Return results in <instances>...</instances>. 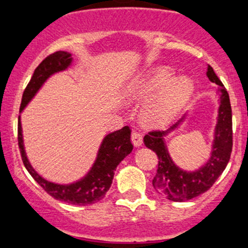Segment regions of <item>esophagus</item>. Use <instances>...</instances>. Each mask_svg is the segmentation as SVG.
Instances as JSON below:
<instances>
[{
    "mask_svg": "<svg viewBox=\"0 0 248 248\" xmlns=\"http://www.w3.org/2000/svg\"><path fill=\"white\" fill-rule=\"evenodd\" d=\"M142 134L140 132H137V130H133L132 132V142L135 147H139L142 145Z\"/></svg>",
    "mask_w": 248,
    "mask_h": 248,
    "instance_id": "esophagus-1",
    "label": "esophagus"
}]
</instances>
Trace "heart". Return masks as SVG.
Wrapping results in <instances>:
<instances>
[{"label": "heart", "instance_id": "obj_1", "mask_svg": "<svg viewBox=\"0 0 248 248\" xmlns=\"http://www.w3.org/2000/svg\"><path fill=\"white\" fill-rule=\"evenodd\" d=\"M170 67H154L135 78L127 87L124 97L128 101L145 100L142 115L151 124L164 122L178 114L195 91L192 78L186 75L174 78Z\"/></svg>", "mask_w": 248, "mask_h": 248}]
</instances>
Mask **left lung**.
Wrapping results in <instances>:
<instances>
[{
  "mask_svg": "<svg viewBox=\"0 0 248 248\" xmlns=\"http://www.w3.org/2000/svg\"><path fill=\"white\" fill-rule=\"evenodd\" d=\"M207 78L211 82L219 86L220 92V107L214 133L213 148L207 164L195 172H186L174 164L168 154L164 137L184 121L185 115L166 132L152 130L143 138V142L147 148L155 152L159 159L156 174L153 179L154 188L172 201L181 202L193 199L208 190L224 172L232 153L233 130L230 96L211 66L207 68Z\"/></svg>",
  "mask_w": 248,
  "mask_h": 248,
  "instance_id": "obj_1",
  "label": "left lung"
}]
</instances>
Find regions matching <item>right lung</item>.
<instances>
[{
  "instance_id": "1",
  "label": "right lung",
  "mask_w": 248,
  "mask_h": 248,
  "mask_svg": "<svg viewBox=\"0 0 248 248\" xmlns=\"http://www.w3.org/2000/svg\"><path fill=\"white\" fill-rule=\"evenodd\" d=\"M72 55L67 51H55L43 60L36 67L31 81L24 89L20 111H22L23 108L28 105V102L34 97V95L37 93L49 76L66 69L72 63ZM17 140L24 167L34 178V180L49 195L72 205H91L103 199L113 182L114 170L133 149L129 127H122L121 129L110 133L103 139L93 167L83 179L70 185H58L45 180L35 172L34 168L29 164L23 147L20 116H18L17 124Z\"/></svg>"
}]
</instances>
